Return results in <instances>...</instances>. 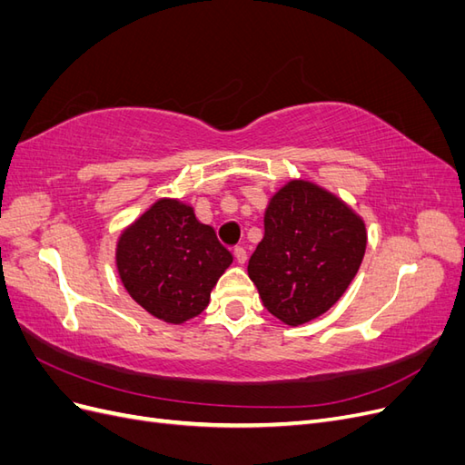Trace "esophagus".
<instances>
[{"label":"esophagus","mask_w":465,"mask_h":465,"mask_svg":"<svg viewBox=\"0 0 465 465\" xmlns=\"http://www.w3.org/2000/svg\"><path fill=\"white\" fill-rule=\"evenodd\" d=\"M234 260L238 262V263H246V260H248V254H246V250L242 248V246H236L234 248Z\"/></svg>","instance_id":"esophagus-1"}]
</instances>
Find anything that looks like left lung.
<instances>
[{
    "label": "left lung",
    "instance_id": "8db88e82",
    "mask_svg": "<svg viewBox=\"0 0 465 465\" xmlns=\"http://www.w3.org/2000/svg\"><path fill=\"white\" fill-rule=\"evenodd\" d=\"M263 229L248 275L267 311L289 326L330 311L367 250V229L355 211L304 180H291L273 195Z\"/></svg>",
    "mask_w": 465,
    "mask_h": 465
}]
</instances>
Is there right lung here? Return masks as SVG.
Segmentation results:
<instances>
[{
    "instance_id": "obj_1",
    "label": "right lung",
    "mask_w": 465,
    "mask_h": 465,
    "mask_svg": "<svg viewBox=\"0 0 465 465\" xmlns=\"http://www.w3.org/2000/svg\"><path fill=\"white\" fill-rule=\"evenodd\" d=\"M232 254L193 209L178 200L154 202L120 234L116 265L125 291L168 323H184L205 311L211 289Z\"/></svg>"
}]
</instances>
